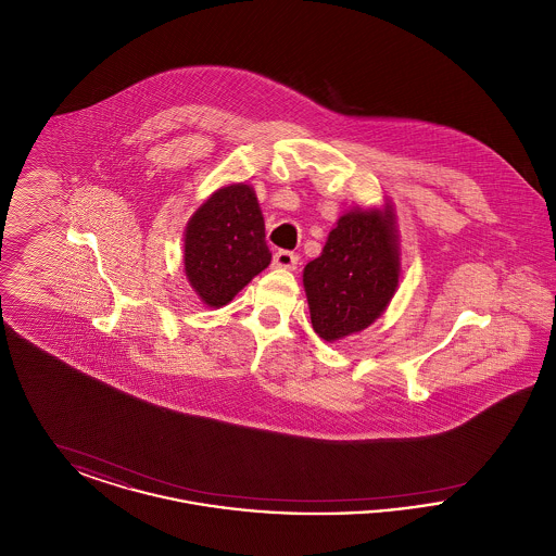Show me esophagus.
Listing matches in <instances>:
<instances>
[{"label":"esophagus","instance_id":"obj_1","mask_svg":"<svg viewBox=\"0 0 556 556\" xmlns=\"http://www.w3.org/2000/svg\"><path fill=\"white\" fill-rule=\"evenodd\" d=\"M298 263H300L298 254L288 252V250H279V252H275V256H273V266H277V268L293 270V268L298 266Z\"/></svg>","mask_w":556,"mask_h":556}]
</instances>
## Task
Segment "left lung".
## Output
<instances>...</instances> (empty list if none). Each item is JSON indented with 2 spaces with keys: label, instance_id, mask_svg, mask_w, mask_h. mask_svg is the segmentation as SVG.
I'll return each mask as SVG.
<instances>
[{
  "label": "left lung",
  "instance_id": "left-lung-1",
  "mask_svg": "<svg viewBox=\"0 0 556 556\" xmlns=\"http://www.w3.org/2000/svg\"><path fill=\"white\" fill-rule=\"evenodd\" d=\"M400 279L396 214L350 211L329 231L320 256L304 266V290L318 338L338 342L381 317Z\"/></svg>",
  "mask_w": 556,
  "mask_h": 556
}]
</instances>
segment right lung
Masks as SVG:
<instances>
[{
    "label": "right lung",
    "mask_w": 556,
    "mask_h": 556,
    "mask_svg": "<svg viewBox=\"0 0 556 556\" xmlns=\"http://www.w3.org/2000/svg\"><path fill=\"white\" fill-rule=\"evenodd\" d=\"M186 275L200 300L220 308L270 265L265 218L254 189L220 187L186 227Z\"/></svg>",
    "instance_id": "obj_1"
}]
</instances>
